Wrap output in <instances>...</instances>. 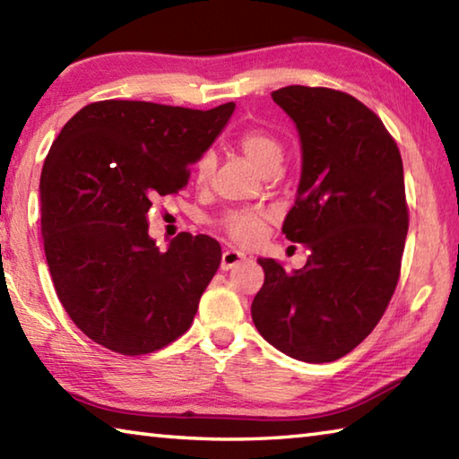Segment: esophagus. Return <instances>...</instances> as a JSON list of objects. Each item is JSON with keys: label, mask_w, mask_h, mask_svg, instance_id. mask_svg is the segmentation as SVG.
<instances>
[{"label": "esophagus", "mask_w": 459, "mask_h": 459, "mask_svg": "<svg viewBox=\"0 0 459 459\" xmlns=\"http://www.w3.org/2000/svg\"><path fill=\"white\" fill-rule=\"evenodd\" d=\"M245 259V253L237 251V248H227V251L222 253V259H221V269L222 271H229L235 265H238L240 261Z\"/></svg>", "instance_id": "34e87169"}]
</instances>
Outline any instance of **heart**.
<instances>
[{
	"mask_svg": "<svg viewBox=\"0 0 459 459\" xmlns=\"http://www.w3.org/2000/svg\"><path fill=\"white\" fill-rule=\"evenodd\" d=\"M238 147L245 158L251 164L261 169L263 174L279 169L283 161V145L277 137H273L267 131H247L238 137ZM214 161L211 155H204L198 161L196 168V180L198 184H206L208 178L212 176ZM224 230L229 232L232 240L240 245H255L263 238L267 229V214L265 212H230L227 219L222 221Z\"/></svg>",
	"mask_w": 459,
	"mask_h": 459,
	"instance_id": "obj_1",
	"label": "heart"
}]
</instances>
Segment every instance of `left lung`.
<instances>
[{
  "label": "left lung",
  "mask_w": 459,
  "mask_h": 459,
  "mask_svg": "<svg viewBox=\"0 0 459 459\" xmlns=\"http://www.w3.org/2000/svg\"><path fill=\"white\" fill-rule=\"evenodd\" d=\"M295 123L301 176L283 232L307 248L301 269L257 259L255 328L304 362H332L375 330L399 281L409 214L397 143L368 107L322 87L279 89Z\"/></svg>",
  "instance_id": "8db88e82"
}]
</instances>
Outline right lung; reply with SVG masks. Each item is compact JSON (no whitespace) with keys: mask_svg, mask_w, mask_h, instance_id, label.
<instances>
[{"mask_svg":"<svg viewBox=\"0 0 459 459\" xmlns=\"http://www.w3.org/2000/svg\"><path fill=\"white\" fill-rule=\"evenodd\" d=\"M232 111L100 100L54 139L40 176L44 253L62 307L97 344L150 354L190 328L221 245L180 232L161 251L147 212L184 188Z\"/></svg>","mask_w":459,"mask_h":459,"instance_id":"add662e5","label":"right lung"}]
</instances>
